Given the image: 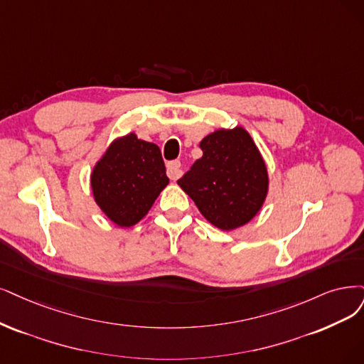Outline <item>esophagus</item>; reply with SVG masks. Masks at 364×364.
Here are the masks:
<instances>
[{
	"label": "esophagus",
	"mask_w": 364,
	"mask_h": 364,
	"mask_svg": "<svg viewBox=\"0 0 364 364\" xmlns=\"http://www.w3.org/2000/svg\"><path fill=\"white\" fill-rule=\"evenodd\" d=\"M166 172H168V177L171 180H177L180 175H181V164L178 160H172L166 165Z\"/></svg>",
	"instance_id": "1"
}]
</instances>
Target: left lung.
Returning a JSON list of instances; mask_svg holds the SVG:
<instances>
[{
    "instance_id": "1",
    "label": "left lung",
    "mask_w": 364,
    "mask_h": 364,
    "mask_svg": "<svg viewBox=\"0 0 364 364\" xmlns=\"http://www.w3.org/2000/svg\"><path fill=\"white\" fill-rule=\"evenodd\" d=\"M203 157L177 181L200 214L219 230L250 222L268 192L265 161L243 127L219 129L200 141Z\"/></svg>"
}]
</instances>
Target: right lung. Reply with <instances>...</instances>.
<instances>
[{"label":"right lung","mask_w":364,"mask_h":364,"mask_svg":"<svg viewBox=\"0 0 364 364\" xmlns=\"http://www.w3.org/2000/svg\"><path fill=\"white\" fill-rule=\"evenodd\" d=\"M168 183L160 148L134 133L115 139L91 172L94 200L121 228L144 219Z\"/></svg>","instance_id":"1"}]
</instances>
